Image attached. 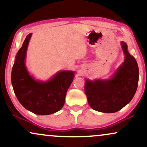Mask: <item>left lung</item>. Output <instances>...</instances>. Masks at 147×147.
I'll list each match as a JSON object with an SVG mask.
<instances>
[{"instance_id": "obj_1", "label": "left lung", "mask_w": 147, "mask_h": 147, "mask_svg": "<svg viewBox=\"0 0 147 147\" xmlns=\"http://www.w3.org/2000/svg\"><path fill=\"white\" fill-rule=\"evenodd\" d=\"M125 59L109 79H85V93L89 105L98 112H117L131 101L138 84L136 60L129 54L127 45L121 42Z\"/></svg>"}]
</instances>
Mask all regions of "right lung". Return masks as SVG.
Returning a JSON list of instances; mask_svg holds the SVG:
<instances>
[{
	"mask_svg": "<svg viewBox=\"0 0 147 147\" xmlns=\"http://www.w3.org/2000/svg\"><path fill=\"white\" fill-rule=\"evenodd\" d=\"M30 33L17 53L11 72V83L18 101L34 114L51 115L63 107L66 92L75 77V71L60 70L47 81L36 79L26 65Z\"/></svg>",
	"mask_w": 147,
	"mask_h": 147,
	"instance_id": "right-lung-1",
	"label": "right lung"
}]
</instances>
